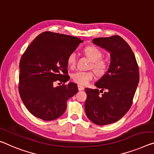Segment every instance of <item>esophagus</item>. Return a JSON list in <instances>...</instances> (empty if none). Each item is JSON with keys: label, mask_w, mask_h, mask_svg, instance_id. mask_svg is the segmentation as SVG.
I'll return each mask as SVG.
<instances>
[{"label": "esophagus", "mask_w": 154, "mask_h": 154, "mask_svg": "<svg viewBox=\"0 0 154 154\" xmlns=\"http://www.w3.org/2000/svg\"><path fill=\"white\" fill-rule=\"evenodd\" d=\"M78 89H79V91H82V90H84L85 87L81 86V85H78Z\"/></svg>", "instance_id": "obj_1"}]
</instances>
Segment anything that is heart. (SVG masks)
Here are the masks:
<instances>
[{
	"mask_svg": "<svg viewBox=\"0 0 154 154\" xmlns=\"http://www.w3.org/2000/svg\"><path fill=\"white\" fill-rule=\"evenodd\" d=\"M84 53L91 60L90 67L95 70L97 74H104L107 70V63L103 59V53L101 49L94 45H89L84 49ZM77 61L76 54L74 51L68 54L67 58V65L74 68ZM95 78L93 71H77L72 74V79L75 83L80 85H86Z\"/></svg>",
	"mask_w": 154,
	"mask_h": 154,
	"instance_id": "heart-1",
	"label": "heart"
}]
</instances>
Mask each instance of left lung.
I'll list each match as a JSON object with an SVG mask.
<instances>
[{"instance_id":"obj_1","label":"left lung","mask_w":154,"mask_h":154,"mask_svg":"<svg viewBox=\"0 0 154 154\" xmlns=\"http://www.w3.org/2000/svg\"><path fill=\"white\" fill-rule=\"evenodd\" d=\"M93 42L110 52L107 72L96 82L100 89H85L87 118L98 125L117 122L128 112L140 79L139 68L128 43L118 35L96 38Z\"/></svg>"}]
</instances>
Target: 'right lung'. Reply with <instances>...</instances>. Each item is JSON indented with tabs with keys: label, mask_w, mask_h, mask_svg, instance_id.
<instances>
[{
	"label": "right lung",
	"mask_w": 154,
	"mask_h": 154,
	"mask_svg": "<svg viewBox=\"0 0 154 154\" xmlns=\"http://www.w3.org/2000/svg\"><path fill=\"white\" fill-rule=\"evenodd\" d=\"M82 41L77 37L45 32L36 37L20 60L18 91L28 111L43 120L63 114L67 100L78 92L69 80L67 58ZM55 82L60 86L54 88Z\"/></svg>",
	"instance_id": "right-lung-1"
}]
</instances>
